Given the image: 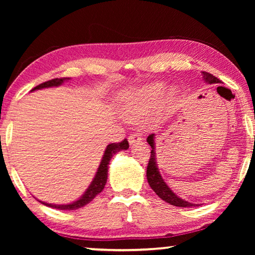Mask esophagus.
<instances>
[{"label": "esophagus", "instance_id": "34e87169", "mask_svg": "<svg viewBox=\"0 0 255 255\" xmlns=\"http://www.w3.org/2000/svg\"><path fill=\"white\" fill-rule=\"evenodd\" d=\"M128 141H129V144H130V145L140 143V141H141V136L138 132L131 133V135L129 136V138H128Z\"/></svg>", "mask_w": 255, "mask_h": 255}]
</instances>
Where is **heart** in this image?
Instances as JSON below:
<instances>
[{
    "label": "heart",
    "mask_w": 255,
    "mask_h": 255,
    "mask_svg": "<svg viewBox=\"0 0 255 255\" xmlns=\"http://www.w3.org/2000/svg\"><path fill=\"white\" fill-rule=\"evenodd\" d=\"M162 90L163 85L161 83H154L128 93L125 97L124 105L126 112L130 116H136L149 109L157 101Z\"/></svg>",
    "instance_id": "heart-1"
}]
</instances>
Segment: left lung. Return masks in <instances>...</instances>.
Masks as SVG:
<instances>
[{
	"label": "left lung",
	"mask_w": 255,
	"mask_h": 255,
	"mask_svg": "<svg viewBox=\"0 0 255 255\" xmlns=\"http://www.w3.org/2000/svg\"><path fill=\"white\" fill-rule=\"evenodd\" d=\"M202 73V77H204L205 82L209 84H214V83H221L217 77H215L213 74H210L208 72H201ZM154 133H150V135L147 137V143L150 145L152 147V150H150V157L148 161V165H147V171H146V176H147V181L148 184L150 185V188L154 190V192L161 198L162 200H164L167 204L173 205L176 207H196L199 206L197 204H192V202L185 201L183 199H181L175 193L172 191V190L167 187V184L164 182V180L162 179L161 174H159L158 169H157V164H156V153H155V143H154Z\"/></svg>",
	"instance_id": "left-lung-1"
}]
</instances>
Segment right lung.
I'll return each instance as SVG.
<instances>
[{
  "mask_svg": "<svg viewBox=\"0 0 255 255\" xmlns=\"http://www.w3.org/2000/svg\"><path fill=\"white\" fill-rule=\"evenodd\" d=\"M65 81H70V77H62V79L49 80L39 85H37L36 88H33L31 90V91H34V90H40L44 88H51V86H59ZM128 147H129V144L127 139H124L123 141H120V143H112L107 146L105 154H103L102 161L98 167V172L96 176H94V179L91 182V184H90V187L86 189L84 195L82 196L80 199H77L76 201L68 205H51V204H47V202H42V201L40 202L41 204H44L45 206H48V207H51V208H56L59 210H74V209H79L85 205H88L89 202H91L94 198L97 197V195H99V193L105 189V185L107 183V179H108V169H109V163H110L111 157L114 156L116 153L120 152V150L128 149Z\"/></svg>",
  "mask_w": 255,
  "mask_h": 255,
  "instance_id": "add662e5",
  "label": "right lung"
}]
</instances>
